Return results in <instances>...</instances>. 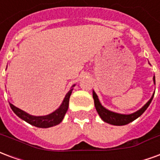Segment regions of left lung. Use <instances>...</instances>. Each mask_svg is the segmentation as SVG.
<instances>
[{
  "mask_svg": "<svg viewBox=\"0 0 160 160\" xmlns=\"http://www.w3.org/2000/svg\"><path fill=\"white\" fill-rule=\"evenodd\" d=\"M153 81L155 83V76H153ZM154 96V94L152 95V97L150 98V100L148 101L147 104H145L143 107L141 108V110H139L136 112H134L133 114L129 115H122V114H118V113H115L112 111H110L106 110L105 108H104L101 105L100 102L98 98L97 94L93 92L92 93V97L94 99V105L95 108L97 110L98 113L100 116V118H102V120L104 121L105 122L107 123L112 124V125H117V126H122V125H126V124L129 123L131 122H133L135 120L136 118H138L140 116L143 114L148 107L149 106V104H151L152 100V98Z\"/></svg>",
  "mask_w": 160,
  "mask_h": 160,
  "instance_id": "1",
  "label": "left lung"
}]
</instances>
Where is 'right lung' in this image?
<instances>
[{"label":"right lung","mask_w":160,"mask_h":160,"mask_svg":"<svg viewBox=\"0 0 160 160\" xmlns=\"http://www.w3.org/2000/svg\"><path fill=\"white\" fill-rule=\"evenodd\" d=\"M73 88H71L70 91L67 93L66 97L63 100L62 104L60 106L59 109H57L56 111H54L53 113L47 116H43V117H34V116H31V115L27 114L26 112L23 111L19 108L15 107L14 105L10 104V107L12 110V111L15 113L19 118L26 121V122L32 124L33 126L38 128H49L56 126L57 124H59L62 121L64 116L66 114L67 111L68 109V104H69V98L70 95L72 93Z\"/></svg>","instance_id":"right-lung-1"}]
</instances>
